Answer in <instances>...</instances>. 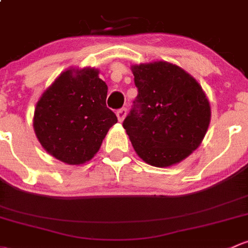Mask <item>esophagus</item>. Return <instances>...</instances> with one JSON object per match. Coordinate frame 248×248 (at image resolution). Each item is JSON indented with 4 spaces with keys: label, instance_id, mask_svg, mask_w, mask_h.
<instances>
[{
    "label": "esophagus",
    "instance_id": "1",
    "mask_svg": "<svg viewBox=\"0 0 248 248\" xmlns=\"http://www.w3.org/2000/svg\"><path fill=\"white\" fill-rule=\"evenodd\" d=\"M117 118H118L119 122H123L125 119V117H126L127 114V109L126 108H121L117 111Z\"/></svg>",
    "mask_w": 248,
    "mask_h": 248
}]
</instances>
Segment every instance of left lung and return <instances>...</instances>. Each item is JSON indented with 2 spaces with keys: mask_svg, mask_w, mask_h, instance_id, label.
<instances>
[{
  "mask_svg": "<svg viewBox=\"0 0 248 248\" xmlns=\"http://www.w3.org/2000/svg\"><path fill=\"white\" fill-rule=\"evenodd\" d=\"M139 95L123 126L135 152L155 167L190 156L211 118L205 92L192 75L166 61L131 65Z\"/></svg>",
  "mask_w": 248,
  "mask_h": 248,
  "instance_id": "obj_1",
  "label": "left lung"
}]
</instances>
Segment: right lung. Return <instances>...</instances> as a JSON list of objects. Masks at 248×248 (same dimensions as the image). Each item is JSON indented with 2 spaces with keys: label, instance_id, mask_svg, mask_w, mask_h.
<instances>
[{
  "label": "right lung",
  "instance_id": "obj_1",
  "mask_svg": "<svg viewBox=\"0 0 248 248\" xmlns=\"http://www.w3.org/2000/svg\"><path fill=\"white\" fill-rule=\"evenodd\" d=\"M107 85L95 68H69L42 94L33 129L42 147L68 165H82L99 152L117 117L106 106Z\"/></svg>",
  "mask_w": 248,
  "mask_h": 248
}]
</instances>
